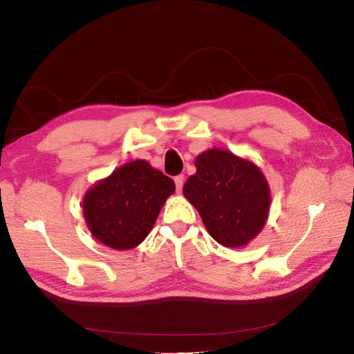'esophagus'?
<instances>
[{
	"instance_id": "obj_1",
	"label": "esophagus",
	"mask_w": 354,
	"mask_h": 354,
	"mask_svg": "<svg viewBox=\"0 0 354 354\" xmlns=\"http://www.w3.org/2000/svg\"><path fill=\"white\" fill-rule=\"evenodd\" d=\"M175 185H176V191L182 192V187H183V175H178L175 176Z\"/></svg>"
}]
</instances>
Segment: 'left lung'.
<instances>
[{
    "instance_id": "left-lung-1",
    "label": "left lung",
    "mask_w": 354,
    "mask_h": 354,
    "mask_svg": "<svg viewBox=\"0 0 354 354\" xmlns=\"http://www.w3.org/2000/svg\"><path fill=\"white\" fill-rule=\"evenodd\" d=\"M196 172L183 195L196 208L211 237L224 248H243L262 232L270 188L252 160L224 149H209L195 159Z\"/></svg>"
}]
</instances>
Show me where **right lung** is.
Wrapping results in <instances>:
<instances>
[{
    "instance_id": "right-lung-1",
    "label": "right lung",
    "mask_w": 354,
    "mask_h": 354,
    "mask_svg": "<svg viewBox=\"0 0 354 354\" xmlns=\"http://www.w3.org/2000/svg\"><path fill=\"white\" fill-rule=\"evenodd\" d=\"M175 182L149 162L137 159L122 166L95 185L82 203L91 234L106 248L129 250L151 232Z\"/></svg>"
}]
</instances>
